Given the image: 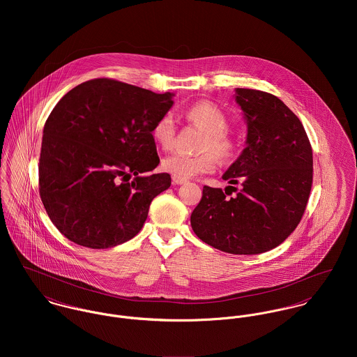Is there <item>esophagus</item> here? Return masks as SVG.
<instances>
[{"label":"esophagus","mask_w":357,"mask_h":357,"mask_svg":"<svg viewBox=\"0 0 357 357\" xmlns=\"http://www.w3.org/2000/svg\"><path fill=\"white\" fill-rule=\"evenodd\" d=\"M172 181H173V184H176V185H180V184H184V183H187V178H183V177H177V176H173V177H172Z\"/></svg>","instance_id":"obj_1"}]
</instances>
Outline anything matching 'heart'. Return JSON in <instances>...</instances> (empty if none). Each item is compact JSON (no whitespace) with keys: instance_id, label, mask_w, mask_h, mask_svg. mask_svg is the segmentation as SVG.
I'll list each match as a JSON object with an SVG mask.
<instances>
[{"instance_id":"obj_1","label":"heart","mask_w":357,"mask_h":357,"mask_svg":"<svg viewBox=\"0 0 357 357\" xmlns=\"http://www.w3.org/2000/svg\"><path fill=\"white\" fill-rule=\"evenodd\" d=\"M185 118L206 130L204 150L207 153L190 156L174 153L162 159V169L173 176L190 178L198 174L210 173L215 167V156L228 158L234 153L235 144L228 135V118L225 112L214 102H198L185 109ZM176 137V125L172 115H162L153 128V142L163 150L173 146ZM213 152L211 153V151Z\"/></svg>"}]
</instances>
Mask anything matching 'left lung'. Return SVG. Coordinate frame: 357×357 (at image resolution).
<instances>
[{"mask_svg": "<svg viewBox=\"0 0 357 357\" xmlns=\"http://www.w3.org/2000/svg\"><path fill=\"white\" fill-rule=\"evenodd\" d=\"M235 100L248 125L246 147L222 180L241 181L242 190L227 197L238 190L204 185L191 227L214 249L259 255L284 242L304 215L313 177L312 147L298 116L276 96L236 88Z\"/></svg>", "mask_w": 357, "mask_h": 357, "instance_id": "1", "label": "left lung"}]
</instances>
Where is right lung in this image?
Returning <instances> with one entry per match:
<instances>
[{"instance_id":"right-lung-1","label":"right lung","mask_w":357,"mask_h":357,"mask_svg":"<svg viewBox=\"0 0 357 357\" xmlns=\"http://www.w3.org/2000/svg\"><path fill=\"white\" fill-rule=\"evenodd\" d=\"M173 96L98 78L54 105L44 126L40 197L67 239L108 249L140 232L153 198L172 184L167 173L142 174L159 165L153 128Z\"/></svg>"}]
</instances>
